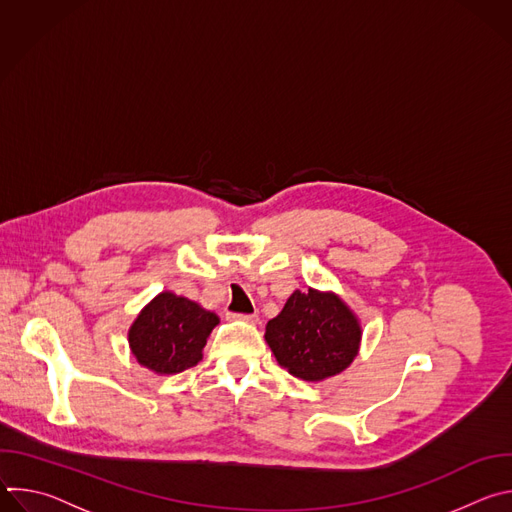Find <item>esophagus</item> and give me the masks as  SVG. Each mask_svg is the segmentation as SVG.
Instances as JSON below:
<instances>
[{"instance_id":"obj_1","label":"esophagus","mask_w":512,"mask_h":512,"mask_svg":"<svg viewBox=\"0 0 512 512\" xmlns=\"http://www.w3.org/2000/svg\"><path fill=\"white\" fill-rule=\"evenodd\" d=\"M233 320H241V322H249V324H257V314H231Z\"/></svg>"}]
</instances>
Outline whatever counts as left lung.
<instances>
[{
	"mask_svg": "<svg viewBox=\"0 0 512 512\" xmlns=\"http://www.w3.org/2000/svg\"><path fill=\"white\" fill-rule=\"evenodd\" d=\"M358 316L334 291L296 289L283 310L267 322L265 342L281 369L308 383L346 371L358 354Z\"/></svg>",
	"mask_w": 512,
	"mask_h": 512,
	"instance_id": "left-lung-1",
	"label": "left lung"
}]
</instances>
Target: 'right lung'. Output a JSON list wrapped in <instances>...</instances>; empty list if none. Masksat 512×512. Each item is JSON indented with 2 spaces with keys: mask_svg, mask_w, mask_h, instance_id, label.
<instances>
[{
  "mask_svg": "<svg viewBox=\"0 0 512 512\" xmlns=\"http://www.w3.org/2000/svg\"><path fill=\"white\" fill-rule=\"evenodd\" d=\"M218 322L214 312L166 289L141 308L127 340L143 369L160 377L176 375L202 360V348Z\"/></svg>",
  "mask_w": 512,
  "mask_h": 512,
  "instance_id": "add662e5",
  "label": "right lung"
}]
</instances>
